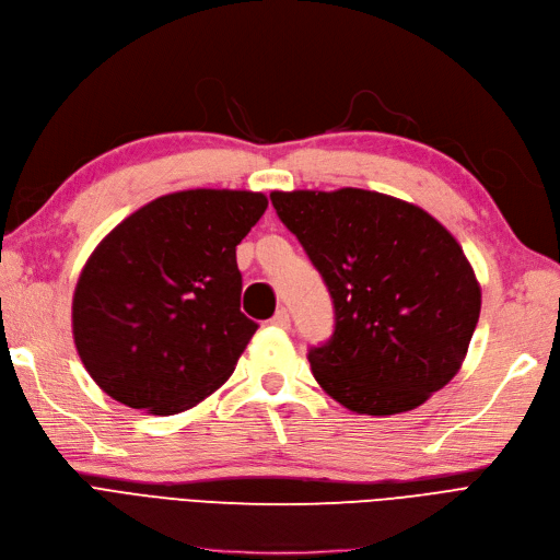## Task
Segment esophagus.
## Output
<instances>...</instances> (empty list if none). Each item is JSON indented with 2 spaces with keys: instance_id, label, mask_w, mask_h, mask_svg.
Wrapping results in <instances>:
<instances>
[{
  "instance_id": "1",
  "label": "esophagus",
  "mask_w": 560,
  "mask_h": 560,
  "mask_svg": "<svg viewBox=\"0 0 560 560\" xmlns=\"http://www.w3.org/2000/svg\"><path fill=\"white\" fill-rule=\"evenodd\" d=\"M271 324L278 326V329H289V313L284 311V307H280V311L271 317Z\"/></svg>"
}]
</instances>
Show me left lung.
Masks as SVG:
<instances>
[{"instance_id": "8db88e82", "label": "left lung", "mask_w": 560, "mask_h": 560, "mask_svg": "<svg viewBox=\"0 0 560 560\" xmlns=\"http://www.w3.org/2000/svg\"><path fill=\"white\" fill-rule=\"evenodd\" d=\"M334 299L311 347L319 387L357 415H398L458 373L479 319L472 266L427 210L380 191H271Z\"/></svg>"}]
</instances>
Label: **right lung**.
<instances>
[{
  "label": "right lung",
  "mask_w": 560,
  "mask_h": 560,
  "mask_svg": "<svg viewBox=\"0 0 560 560\" xmlns=\"http://www.w3.org/2000/svg\"><path fill=\"white\" fill-rule=\"evenodd\" d=\"M266 206L261 191H176L96 245L71 319L75 350L110 398L176 415L234 373L259 326L241 313L236 245Z\"/></svg>",
  "instance_id": "1"
}]
</instances>
